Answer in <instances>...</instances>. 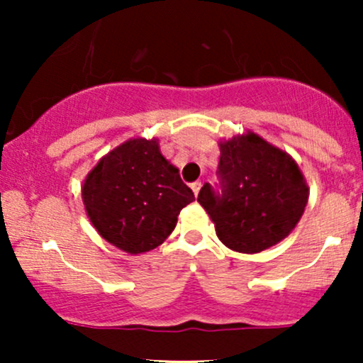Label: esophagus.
<instances>
[{"mask_svg": "<svg viewBox=\"0 0 363 363\" xmlns=\"http://www.w3.org/2000/svg\"><path fill=\"white\" fill-rule=\"evenodd\" d=\"M201 181H196V182H193V184H191V187H193V191H194V194L198 196V193H199V189H201Z\"/></svg>", "mask_w": 363, "mask_h": 363, "instance_id": "obj_1", "label": "esophagus"}]
</instances>
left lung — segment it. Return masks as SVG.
I'll return each mask as SVG.
<instances>
[{"label":"left lung","instance_id":"1","mask_svg":"<svg viewBox=\"0 0 363 363\" xmlns=\"http://www.w3.org/2000/svg\"><path fill=\"white\" fill-rule=\"evenodd\" d=\"M218 184L206 182L199 205L232 251L254 254L294 230L309 189L294 158L254 133L220 143Z\"/></svg>","mask_w":363,"mask_h":363}]
</instances>
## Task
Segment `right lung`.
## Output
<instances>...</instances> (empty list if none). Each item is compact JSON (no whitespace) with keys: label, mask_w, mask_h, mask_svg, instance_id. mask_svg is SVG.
Here are the masks:
<instances>
[{"label":"right lung","mask_w":363,"mask_h":363,"mask_svg":"<svg viewBox=\"0 0 363 363\" xmlns=\"http://www.w3.org/2000/svg\"><path fill=\"white\" fill-rule=\"evenodd\" d=\"M82 196L99 234L129 254L158 247L176 228L182 208L194 201L157 140L143 138L104 157L86 176Z\"/></svg>","instance_id":"add662e5"}]
</instances>
